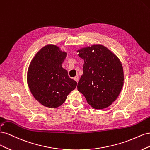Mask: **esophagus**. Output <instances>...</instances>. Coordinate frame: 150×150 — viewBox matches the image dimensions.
<instances>
[{
  "label": "esophagus",
  "mask_w": 150,
  "mask_h": 150,
  "mask_svg": "<svg viewBox=\"0 0 150 150\" xmlns=\"http://www.w3.org/2000/svg\"><path fill=\"white\" fill-rule=\"evenodd\" d=\"M74 79L76 82H78V81H79V77L78 75H76V76H75L74 77Z\"/></svg>",
  "instance_id": "34e87169"
}]
</instances>
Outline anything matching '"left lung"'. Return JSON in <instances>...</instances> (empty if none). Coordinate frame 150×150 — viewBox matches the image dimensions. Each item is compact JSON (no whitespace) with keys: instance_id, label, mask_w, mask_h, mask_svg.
I'll use <instances>...</instances> for the list:
<instances>
[{"instance_id":"1","label":"left lung","mask_w":150,"mask_h":150,"mask_svg":"<svg viewBox=\"0 0 150 150\" xmlns=\"http://www.w3.org/2000/svg\"><path fill=\"white\" fill-rule=\"evenodd\" d=\"M76 52L84 60L78 90L91 107L98 110L107 108L117 100L123 88L122 63L112 51L100 44L82 48Z\"/></svg>"}]
</instances>
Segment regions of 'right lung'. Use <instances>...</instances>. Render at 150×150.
<instances>
[{"instance_id": "1", "label": "right lung", "mask_w": 150, "mask_h": 150, "mask_svg": "<svg viewBox=\"0 0 150 150\" xmlns=\"http://www.w3.org/2000/svg\"><path fill=\"white\" fill-rule=\"evenodd\" d=\"M67 54L59 47L47 45L37 53L28 67V87L34 98L46 107H60L76 86V81L62 66Z\"/></svg>"}]
</instances>
